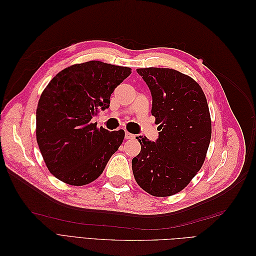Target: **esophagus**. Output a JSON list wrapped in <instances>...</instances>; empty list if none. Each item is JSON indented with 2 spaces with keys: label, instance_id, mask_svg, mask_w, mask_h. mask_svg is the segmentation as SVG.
<instances>
[{
  "label": "esophagus",
  "instance_id": "obj_1",
  "mask_svg": "<svg viewBox=\"0 0 256 256\" xmlns=\"http://www.w3.org/2000/svg\"><path fill=\"white\" fill-rule=\"evenodd\" d=\"M134 138H136L134 134H130V132H128V131H126V134H125V138H126V140H134Z\"/></svg>",
  "mask_w": 256,
  "mask_h": 256
}]
</instances>
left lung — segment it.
<instances>
[{
  "instance_id": "left-lung-1",
  "label": "left lung",
  "mask_w": 256,
  "mask_h": 256,
  "mask_svg": "<svg viewBox=\"0 0 256 256\" xmlns=\"http://www.w3.org/2000/svg\"><path fill=\"white\" fill-rule=\"evenodd\" d=\"M136 72L148 86L152 115L156 118V142L136 138L141 152L132 159V172L140 187L154 196L182 191L202 168L212 138V120L200 85L170 68H140Z\"/></svg>"
}]
</instances>
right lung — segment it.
<instances>
[{
  "label": "right lung",
  "mask_w": 256,
  "mask_h": 256,
  "mask_svg": "<svg viewBox=\"0 0 256 256\" xmlns=\"http://www.w3.org/2000/svg\"><path fill=\"white\" fill-rule=\"evenodd\" d=\"M130 74L129 67L90 60L63 69L44 88L36 110V138L58 180L83 186L104 172L125 131L97 128L92 118L110 106L111 94Z\"/></svg>",
  "instance_id": "right-lung-1"
}]
</instances>
